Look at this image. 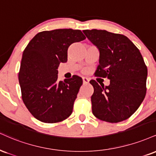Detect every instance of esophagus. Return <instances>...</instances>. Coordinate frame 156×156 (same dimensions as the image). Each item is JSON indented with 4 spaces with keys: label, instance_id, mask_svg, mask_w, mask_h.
Returning a JSON list of instances; mask_svg holds the SVG:
<instances>
[{
    "label": "esophagus",
    "instance_id": "obj_1",
    "mask_svg": "<svg viewBox=\"0 0 156 156\" xmlns=\"http://www.w3.org/2000/svg\"><path fill=\"white\" fill-rule=\"evenodd\" d=\"M83 82L84 84L89 83V79L88 78H86V77H83Z\"/></svg>",
    "mask_w": 156,
    "mask_h": 156
}]
</instances>
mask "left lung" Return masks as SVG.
<instances>
[{"label":"left lung","instance_id":"left-lung-1","mask_svg":"<svg viewBox=\"0 0 156 156\" xmlns=\"http://www.w3.org/2000/svg\"><path fill=\"white\" fill-rule=\"evenodd\" d=\"M99 49L97 76L108 78L110 85L99 86L94 80L91 96L92 112L97 119L118 123L137 110L146 94L147 69L140 50L126 36L106 30L83 31Z\"/></svg>","mask_w":156,"mask_h":156}]
</instances>
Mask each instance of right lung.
<instances>
[{
  "instance_id": "1",
  "label": "right lung",
  "mask_w": 156,
  "mask_h": 156,
  "mask_svg": "<svg viewBox=\"0 0 156 156\" xmlns=\"http://www.w3.org/2000/svg\"><path fill=\"white\" fill-rule=\"evenodd\" d=\"M85 38L79 30L43 31L24 50L19 73L22 100L40 121L57 123L72 114L83 80L73 76L58 81L57 69L60 63L67 62L69 46Z\"/></svg>"
}]
</instances>
